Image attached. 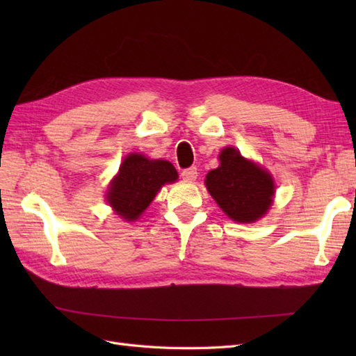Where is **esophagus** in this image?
<instances>
[{
  "mask_svg": "<svg viewBox=\"0 0 356 356\" xmlns=\"http://www.w3.org/2000/svg\"><path fill=\"white\" fill-rule=\"evenodd\" d=\"M182 177H184V180H188V182L195 180V179H197V168H195V166H190V168L184 170Z\"/></svg>",
  "mask_w": 356,
  "mask_h": 356,
  "instance_id": "obj_1",
  "label": "esophagus"
}]
</instances>
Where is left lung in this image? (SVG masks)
Returning <instances> with one entry per match:
<instances>
[{
    "label": "left lung",
    "instance_id": "1",
    "mask_svg": "<svg viewBox=\"0 0 356 356\" xmlns=\"http://www.w3.org/2000/svg\"><path fill=\"white\" fill-rule=\"evenodd\" d=\"M205 184L223 213L238 223L259 220L274 195L269 174L231 147L222 151L220 166L208 172Z\"/></svg>",
    "mask_w": 356,
    "mask_h": 356
}]
</instances>
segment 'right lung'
Listing matches in <instances>:
<instances>
[{
  "label": "right lung",
  "instance_id": "right-lung-1",
  "mask_svg": "<svg viewBox=\"0 0 356 356\" xmlns=\"http://www.w3.org/2000/svg\"><path fill=\"white\" fill-rule=\"evenodd\" d=\"M177 180V171L166 161H149L142 154H130L108 190V203L125 220H136L162 185Z\"/></svg>",
  "mask_w": 356,
  "mask_h": 356
}]
</instances>
